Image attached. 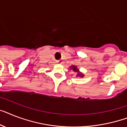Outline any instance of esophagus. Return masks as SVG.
I'll return each mask as SVG.
<instances>
[{"instance_id":"obj_1","label":"esophagus","mask_w":127,"mask_h":127,"mask_svg":"<svg viewBox=\"0 0 127 127\" xmlns=\"http://www.w3.org/2000/svg\"><path fill=\"white\" fill-rule=\"evenodd\" d=\"M56 62H57V63H59V64H62V63H63V61H62V60H57Z\"/></svg>"}]
</instances>
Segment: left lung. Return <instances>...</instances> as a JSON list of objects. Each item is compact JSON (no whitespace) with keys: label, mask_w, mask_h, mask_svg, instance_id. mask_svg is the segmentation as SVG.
<instances>
[{"label":"left lung","mask_w":127,"mask_h":127,"mask_svg":"<svg viewBox=\"0 0 127 127\" xmlns=\"http://www.w3.org/2000/svg\"><path fill=\"white\" fill-rule=\"evenodd\" d=\"M71 70H72L74 71V72L77 73V75H76V77H80V78H83V76H84V74L83 73H81L80 70H79V69L78 68V67L76 66V65H71L69 67Z\"/></svg>","instance_id":"1"}]
</instances>
